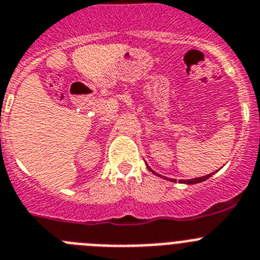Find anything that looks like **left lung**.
<instances>
[{"label": "left lung", "instance_id": "left-lung-1", "mask_svg": "<svg viewBox=\"0 0 260 260\" xmlns=\"http://www.w3.org/2000/svg\"><path fill=\"white\" fill-rule=\"evenodd\" d=\"M147 168H149V170L151 171V172H153V174H155L156 176H160V175H158L156 174V172H154L153 170H151L150 167H149V166H147ZM212 175L214 174H210V175H206V176H202V177H196V179H189V180H180V182H181V184H188V185H193V184H198V182H202V181H205V180H207L209 179V177H211ZM160 177H165V176H160ZM166 180H170V181H174V182H176V180L175 179H168V177H165Z\"/></svg>", "mask_w": 260, "mask_h": 260}]
</instances>
